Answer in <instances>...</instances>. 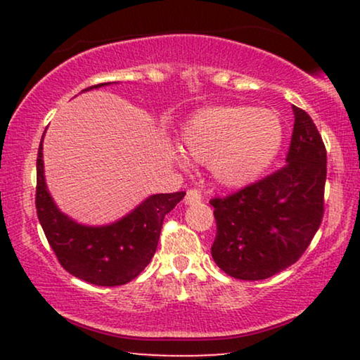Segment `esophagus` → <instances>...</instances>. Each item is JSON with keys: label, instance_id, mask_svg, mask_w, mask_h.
Segmentation results:
<instances>
[{"label": "esophagus", "instance_id": "obj_1", "mask_svg": "<svg viewBox=\"0 0 360 360\" xmlns=\"http://www.w3.org/2000/svg\"><path fill=\"white\" fill-rule=\"evenodd\" d=\"M201 193L198 190H195V188H191V190H188L186 191V196H185V203L186 205H198V203H201Z\"/></svg>", "mask_w": 360, "mask_h": 360}]
</instances>
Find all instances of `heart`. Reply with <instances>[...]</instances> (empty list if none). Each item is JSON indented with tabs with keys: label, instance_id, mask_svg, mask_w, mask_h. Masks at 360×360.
<instances>
[{
	"label": "heart",
	"instance_id": "heart-1",
	"mask_svg": "<svg viewBox=\"0 0 360 360\" xmlns=\"http://www.w3.org/2000/svg\"><path fill=\"white\" fill-rule=\"evenodd\" d=\"M181 149L190 159L210 165L219 185L240 188L272 165L283 141L278 116L252 106H210L196 111L181 127ZM180 165L186 162L175 157Z\"/></svg>",
	"mask_w": 360,
	"mask_h": 360
}]
</instances>
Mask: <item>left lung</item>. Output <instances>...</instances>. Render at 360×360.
<instances>
[{"label": "left lung", "instance_id": "left-lung-1", "mask_svg": "<svg viewBox=\"0 0 360 360\" xmlns=\"http://www.w3.org/2000/svg\"><path fill=\"white\" fill-rule=\"evenodd\" d=\"M293 134L287 165L226 198L214 208L211 255L239 280H264L297 262L321 224L326 149L307 111L292 106Z\"/></svg>", "mask_w": 360, "mask_h": 360}]
</instances>
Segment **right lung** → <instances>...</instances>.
Masks as SVG:
<instances>
[{"label": "right lung", "instance_id": "1", "mask_svg": "<svg viewBox=\"0 0 360 360\" xmlns=\"http://www.w3.org/2000/svg\"><path fill=\"white\" fill-rule=\"evenodd\" d=\"M105 85L110 83H100L83 91ZM42 141L37 152L36 208L39 223L58 262L73 277L100 287L131 282L154 257L165 214L180 203L185 191L150 195L115 223L80 224L58 210L47 188Z\"/></svg>", "mask_w": 360, "mask_h": 360}]
</instances>
